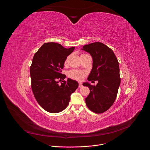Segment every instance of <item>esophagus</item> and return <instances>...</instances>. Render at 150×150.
Returning a JSON list of instances; mask_svg holds the SVG:
<instances>
[{
  "label": "esophagus",
  "mask_w": 150,
  "mask_h": 150,
  "mask_svg": "<svg viewBox=\"0 0 150 150\" xmlns=\"http://www.w3.org/2000/svg\"><path fill=\"white\" fill-rule=\"evenodd\" d=\"M83 87V85H82V82H79V88H82Z\"/></svg>",
  "instance_id": "obj_1"
}]
</instances>
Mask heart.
<instances>
[{"mask_svg":"<svg viewBox=\"0 0 150 150\" xmlns=\"http://www.w3.org/2000/svg\"><path fill=\"white\" fill-rule=\"evenodd\" d=\"M68 59L65 61V63H67ZM84 75V73L79 71H76V70H72L68 72V76L73 79L78 80V81H81Z\"/></svg>","mask_w":150,"mask_h":150,"instance_id":"1","label":"heart"}]
</instances>
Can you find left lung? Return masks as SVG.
Instances as JSON below:
<instances>
[{"label":"left lung","instance_id":"left-lung-1","mask_svg":"<svg viewBox=\"0 0 150 150\" xmlns=\"http://www.w3.org/2000/svg\"><path fill=\"white\" fill-rule=\"evenodd\" d=\"M81 49L89 53L93 58L88 81H98L96 86L88 82L83 83V86L90 90L85 103L92 112L102 113L110 108L117 97L120 83L119 62L113 50L102 42H93Z\"/></svg>","mask_w":150,"mask_h":150}]
</instances>
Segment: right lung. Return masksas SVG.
<instances>
[{
  "instance_id": "obj_1",
  "label": "right lung",
  "mask_w": 150,
  "mask_h": 150,
  "mask_svg": "<svg viewBox=\"0 0 150 150\" xmlns=\"http://www.w3.org/2000/svg\"><path fill=\"white\" fill-rule=\"evenodd\" d=\"M75 47H63L56 42H46L34 54L30 67L31 88L41 108L48 112L57 113L68 105L71 95L78 87V82L61 74L68 56Z\"/></svg>"
}]
</instances>
